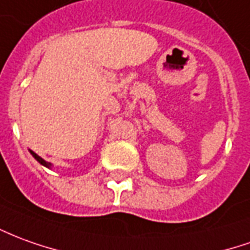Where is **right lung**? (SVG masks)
<instances>
[{
	"label": "right lung",
	"mask_w": 250,
	"mask_h": 250,
	"mask_svg": "<svg viewBox=\"0 0 250 250\" xmlns=\"http://www.w3.org/2000/svg\"><path fill=\"white\" fill-rule=\"evenodd\" d=\"M29 153L32 154V157H34V158H35V160H36V161L39 162L40 165H43V167H48V169H51L52 165H51V164H50V162L44 161V160H43V158H42L40 155L36 154V153H35V151H32V150H29Z\"/></svg>",
	"instance_id": "obj_1"
}]
</instances>
